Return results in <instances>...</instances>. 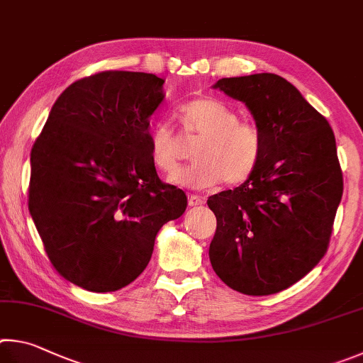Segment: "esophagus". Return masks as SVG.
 <instances>
[{"label":"esophagus","mask_w":363,"mask_h":363,"mask_svg":"<svg viewBox=\"0 0 363 363\" xmlns=\"http://www.w3.org/2000/svg\"><path fill=\"white\" fill-rule=\"evenodd\" d=\"M206 202V198H202V196H198V194H188V204L191 207H196V206H202Z\"/></svg>","instance_id":"obj_1"}]
</instances>
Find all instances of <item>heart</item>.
<instances>
[{"mask_svg": "<svg viewBox=\"0 0 363 363\" xmlns=\"http://www.w3.org/2000/svg\"><path fill=\"white\" fill-rule=\"evenodd\" d=\"M178 119L201 142L194 148L198 161L172 175L174 185L194 189L221 182L240 185L257 170L264 148L263 132L253 121L239 119L233 106L213 97H199L178 108ZM150 145L151 161L159 172L172 174L180 167V143L169 125L157 124L151 130Z\"/></svg>", "mask_w": 363, "mask_h": 363, "instance_id": "b5f03b06", "label": "heart"}]
</instances>
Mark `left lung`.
<instances>
[{
	"label": "left lung",
	"instance_id": "8db88e82",
	"mask_svg": "<svg viewBox=\"0 0 363 363\" xmlns=\"http://www.w3.org/2000/svg\"><path fill=\"white\" fill-rule=\"evenodd\" d=\"M213 87L244 101L264 148L249 180L207 201L217 217L208 249L212 268L244 295L279 294L306 276L328 249L342 196L335 133L279 74L223 78Z\"/></svg>",
	"mask_w": 363,
	"mask_h": 363
}]
</instances>
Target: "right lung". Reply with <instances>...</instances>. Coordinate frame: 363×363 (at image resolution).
Instances as JSON below:
<instances>
[{"label": "right lung", "mask_w": 363, "mask_h": 363, "mask_svg": "<svg viewBox=\"0 0 363 363\" xmlns=\"http://www.w3.org/2000/svg\"><path fill=\"white\" fill-rule=\"evenodd\" d=\"M162 84L118 69L74 81L31 148V218L57 272L81 289L104 294L135 281L157 231L186 208V194L161 182L151 161Z\"/></svg>", "instance_id": "obj_1"}]
</instances>
